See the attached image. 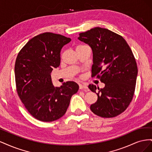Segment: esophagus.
Returning <instances> with one entry per match:
<instances>
[{"label":"esophagus","mask_w":152,"mask_h":152,"mask_svg":"<svg viewBox=\"0 0 152 152\" xmlns=\"http://www.w3.org/2000/svg\"><path fill=\"white\" fill-rule=\"evenodd\" d=\"M80 89H87V86L85 84H79Z\"/></svg>","instance_id":"1"}]
</instances>
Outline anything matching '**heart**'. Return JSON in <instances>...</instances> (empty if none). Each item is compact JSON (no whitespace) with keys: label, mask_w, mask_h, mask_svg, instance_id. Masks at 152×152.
<instances>
[{"label":"heart","mask_w":152,"mask_h":152,"mask_svg":"<svg viewBox=\"0 0 152 152\" xmlns=\"http://www.w3.org/2000/svg\"><path fill=\"white\" fill-rule=\"evenodd\" d=\"M81 46H83V45H80V46H78L77 48H80V47H81Z\"/></svg>","instance_id":"1"}]
</instances>
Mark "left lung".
Listing matches in <instances>:
<instances>
[{
  "instance_id": "8db88e82",
  "label": "left lung",
  "mask_w": 152,
  "mask_h": 152,
  "mask_svg": "<svg viewBox=\"0 0 152 152\" xmlns=\"http://www.w3.org/2000/svg\"><path fill=\"white\" fill-rule=\"evenodd\" d=\"M78 39L93 50L91 77L105 84L102 89L89 85L98 95L91 111L104 118L118 115L129 107L136 87L137 67L129 45L121 35L99 27L80 33Z\"/></svg>"
}]
</instances>
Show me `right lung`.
Here are the masks:
<instances>
[{
  "label": "right lung",
  "mask_w": 152,
  "mask_h": 152,
  "mask_svg": "<svg viewBox=\"0 0 152 152\" xmlns=\"http://www.w3.org/2000/svg\"><path fill=\"white\" fill-rule=\"evenodd\" d=\"M71 39L50 32L39 34L18 53L15 67L16 90L28 112L36 119L53 122L63 117L73 94L79 90L76 82L54 87L50 73L60 65L62 48Z\"/></svg>",
  "instance_id": "right-lung-1"
}]
</instances>
